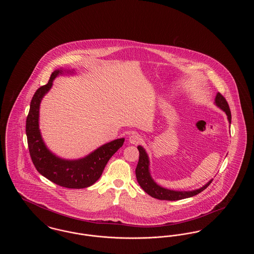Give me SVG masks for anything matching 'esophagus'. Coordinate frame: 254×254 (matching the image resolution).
Wrapping results in <instances>:
<instances>
[{"instance_id": "34e87169", "label": "esophagus", "mask_w": 254, "mask_h": 254, "mask_svg": "<svg viewBox=\"0 0 254 254\" xmlns=\"http://www.w3.org/2000/svg\"><path fill=\"white\" fill-rule=\"evenodd\" d=\"M128 142L131 145H138V144H140L142 142V137L139 134L133 133L128 137Z\"/></svg>"}]
</instances>
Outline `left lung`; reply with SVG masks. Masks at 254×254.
<instances>
[{"label":"left lung","instance_id":"1","mask_svg":"<svg viewBox=\"0 0 254 254\" xmlns=\"http://www.w3.org/2000/svg\"><path fill=\"white\" fill-rule=\"evenodd\" d=\"M214 104L217 106L219 109H222L228 116V121L231 123V113H230V107L226 99L222 96L220 93L216 94ZM139 150V162L137 165V168L135 169L136 173V178L137 181L139 183L140 187L145 190L146 193L150 195L153 198H156L159 200H168V201H176V200H181V199H186L192 197L194 195H197L200 192H202L204 190H205L213 179L209 180L200 189L194 190H188V191H180V190H172L166 188H163L159 186L156 182L153 180L150 174V169H149V158L145 151V148L142 145L137 146Z\"/></svg>","mask_w":254,"mask_h":254}]
</instances>
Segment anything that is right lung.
I'll return each mask as SVG.
<instances>
[{
    "mask_svg": "<svg viewBox=\"0 0 254 254\" xmlns=\"http://www.w3.org/2000/svg\"><path fill=\"white\" fill-rule=\"evenodd\" d=\"M63 74L72 75L74 70L64 68L54 70L49 83L38 88L32 97L25 126L27 144L31 160L40 174L64 188L85 189L93 185L101 177L109 159L123 145L125 138L101 145L85 157L76 160L59 157L49 150L39 127L40 105L52 87L55 78Z\"/></svg>",
    "mask_w": 254,
    "mask_h": 254,
    "instance_id": "add662e5",
    "label": "right lung"
}]
</instances>
